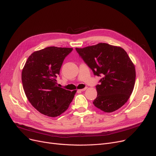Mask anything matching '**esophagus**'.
Here are the masks:
<instances>
[{
    "instance_id": "obj_1",
    "label": "esophagus",
    "mask_w": 156,
    "mask_h": 156,
    "mask_svg": "<svg viewBox=\"0 0 156 156\" xmlns=\"http://www.w3.org/2000/svg\"><path fill=\"white\" fill-rule=\"evenodd\" d=\"M87 89V87H85L84 89H80V90H81V91H85L86 89Z\"/></svg>"
}]
</instances>
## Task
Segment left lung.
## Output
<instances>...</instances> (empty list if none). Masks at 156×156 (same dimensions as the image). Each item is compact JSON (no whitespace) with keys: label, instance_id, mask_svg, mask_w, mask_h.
Here are the masks:
<instances>
[{"label":"left lung","instance_id":"8db88e82","mask_svg":"<svg viewBox=\"0 0 156 156\" xmlns=\"http://www.w3.org/2000/svg\"><path fill=\"white\" fill-rule=\"evenodd\" d=\"M76 50L94 75L103 77L96 87L94 106L106 113L119 109L130 98L136 78L134 65L127 52L103 43Z\"/></svg>","mask_w":156,"mask_h":156}]
</instances>
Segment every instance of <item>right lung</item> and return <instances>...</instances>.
I'll use <instances>...</instances> for the list:
<instances>
[{
	"instance_id": "1",
	"label": "right lung",
	"mask_w": 156,
	"mask_h": 156,
	"mask_svg": "<svg viewBox=\"0 0 156 156\" xmlns=\"http://www.w3.org/2000/svg\"><path fill=\"white\" fill-rule=\"evenodd\" d=\"M72 48L47 47L32 53L22 73L23 90L30 104L45 115L59 116L69 108L76 90L57 87L56 78Z\"/></svg>"
}]
</instances>
